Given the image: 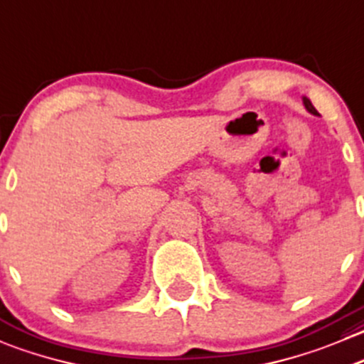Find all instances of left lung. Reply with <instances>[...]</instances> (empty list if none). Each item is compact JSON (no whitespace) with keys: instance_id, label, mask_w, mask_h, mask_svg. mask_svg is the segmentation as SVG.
Masks as SVG:
<instances>
[{"instance_id":"8db88e82","label":"left lung","mask_w":364,"mask_h":364,"mask_svg":"<svg viewBox=\"0 0 364 364\" xmlns=\"http://www.w3.org/2000/svg\"><path fill=\"white\" fill-rule=\"evenodd\" d=\"M302 103H304L306 110H308L309 114H313V115H318V112H316V108L313 107V105H311V101H309L308 97H302Z\"/></svg>"}]
</instances>
